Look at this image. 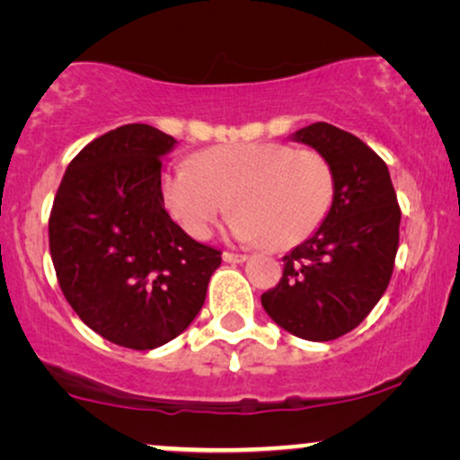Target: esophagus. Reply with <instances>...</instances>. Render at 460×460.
<instances>
[{
    "label": "esophagus",
    "mask_w": 460,
    "mask_h": 460,
    "mask_svg": "<svg viewBox=\"0 0 460 460\" xmlns=\"http://www.w3.org/2000/svg\"><path fill=\"white\" fill-rule=\"evenodd\" d=\"M221 258H224V262H232V264L247 261L245 253H234V252H224V256H221Z\"/></svg>",
    "instance_id": "obj_1"
}]
</instances>
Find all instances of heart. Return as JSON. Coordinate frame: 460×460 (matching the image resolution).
Here are the masks:
<instances>
[{"instance_id": "obj_1", "label": "heart", "mask_w": 460, "mask_h": 460, "mask_svg": "<svg viewBox=\"0 0 460 460\" xmlns=\"http://www.w3.org/2000/svg\"><path fill=\"white\" fill-rule=\"evenodd\" d=\"M333 193L332 167L318 153L284 144L213 146L161 176V202L191 239H207L226 207L234 239L284 250L310 236Z\"/></svg>"}]
</instances>
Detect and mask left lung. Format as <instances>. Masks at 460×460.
Instances as JSON below:
<instances>
[{"instance_id": "8db88e82", "label": "left lung", "mask_w": 460, "mask_h": 460, "mask_svg": "<svg viewBox=\"0 0 460 460\" xmlns=\"http://www.w3.org/2000/svg\"><path fill=\"white\" fill-rule=\"evenodd\" d=\"M290 139L327 161L333 199L314 234L282 258V279L261 301L288 333L327 342L358 327L385 293L401 208L385 161L353 133L314 122Z\"/></svg>"}]
</instances>
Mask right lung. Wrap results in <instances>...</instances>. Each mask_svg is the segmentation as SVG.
<instances>
[{"label":"right lung","instance_id":"add662e5","mask_svg":"<svg viewBox=\"0 0 460 460\" xmlns=\"http://www.w3.org/2000/svg\"><path fill=\"white\" fill-rule=\"evenodd\" d=\"M178 142L124 124L70 161L49 217L59 288L81 321L118 347L181 336L207 299L221 252L193 241L161 202V159Z\"/></svg>","mask_w":460,"mask_h":460}]
</instances>
